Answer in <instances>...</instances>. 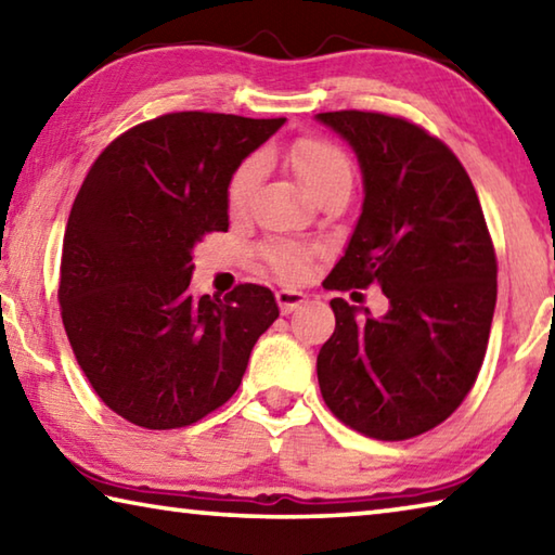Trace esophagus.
Wrapping results in <instances>:
<instances>
[{
  "mask_svg": "<svg viewBox=\"0 0 555 555\" xmlns=\"http://www.w3.org/2000/svg\"><path fill=\"white\" fill-rule=\"evenodd\" d=\"M276 304L281 308V313H291V311H296L298 306L306 304V294H304V291H296V288H279L276 291Z\"/></svg>",
  "mask_w": 555,
  "mask_h": 555,
  "instance_id": "obj_1",
  "label": "esophagus"
}]
</instances>
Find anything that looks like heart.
Wrapping results in <instances>:
<instances>
[{
	"label": "heart",
	"mask_w": 555,
	"mask_h": 555,
	"mask_svg": "<svg viewBox=\"0 0 555 555\" xmlns=\"http://www.w3.org/2000/svg\"><path fill=\"white\" fill-rule=\"evenodd\" d=\"M288 164L294 166L298 181L306 185V191L315 195L323 191L325 185L347 181L350 183V162L343 154V149L325 142V139H300L288 149ZM261 176V158L251 156L244 162L237 171H234L230 188H228V203L234 212L247 208ZM267 259L274 267L279 276L284 279H298L306 271L308 264V249L294 242H276L267 247Z\"/></svg>",
	"instance_id": "b5f03b06"
}]
</instances>
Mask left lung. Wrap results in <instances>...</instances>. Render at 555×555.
I'll list each match as a JSON object with an SVG mask.
<instances>
[{
	"label": "left lung",
	"mask_w": 555,
	"mask_h": 555,
	"mask_svg": "<svg viewBox=\"0 0 555 555\" xmlns=\"http://www.w3.org/2000/svg\"><path fill=\"white\" fill-rule=\"evenodd\" d=\"M362 171L364 201L325 284H377L389 311L333 298L335 333L318 352L327 406L360 434L406 440L453 413L482 367L496 259L473 181L455 154L411 121L321 112Z\"/></svg>",
	"instance_id": "8db88e82"
}]
</instances>
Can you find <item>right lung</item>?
I'll return each mask as SVG.
<instances>
[{"mask_svg": "<svg viewBox=\"0 0 555 555\" xmlns=\"http://www.w3.org/2000/svg\"><path fill=\"white\" fill-rule=\"evenodd\" d=\"M173 112L115 139L73 203L61 257V315L92 389L129 424L191 426L237 391L249 352L279 318L269 288L193 296V249L228 232V188L284 127Z\"/></svg>", "mask_w": 555, "mask_h": 555, "instance_id": "add662e5", "label": "right lung"}]
</instances>
